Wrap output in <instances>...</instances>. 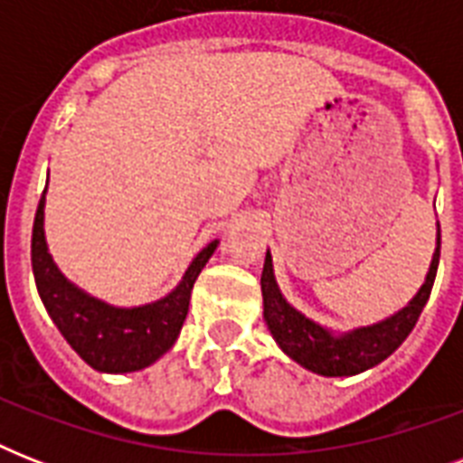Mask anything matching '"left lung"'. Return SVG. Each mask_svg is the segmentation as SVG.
Segmentation results:
<instances>
[{
  "mask_svg": "<svg viewBox=\"0 0 463 463\" xmlns=\"http://www.w3.org/2000/svg\"><path fill=\"white\" fill-rule=\"evenodd\" d=\"M439 264V228H438V250L432 254L430 271L425 276V283L403 309L370 326H360L348 334H331L317 322L300 315L296 307L286 303L281 290L276 286L274 264L271 254L267 252L264 271H261V296H264V319L269 324L271 336L281 351L293 358L298 365L307 367L312 373L324 377H351V374L365 373L384 358H389L399 345L406 341L418 317L423 312L428 298H430L435 274Z\"/></svg>",
  "mask_w": 463,
  "mask_h": 463,
  "instance_id": "1",
  "label": "left lung"
}]
</instances>
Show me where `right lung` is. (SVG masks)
I'll use <instances>...</instances> for the list:
<instances>
[{
	"instance_id": "obj_1",
	"label": "right lung",
	"mask_w": 463,
	"mask_h": 463,
	"mask_svg": "<svg viewBox=\"0 0 463 463\" xmlns=\"http://www.w3.org/2000/svg\"><path fill=\"white\" fill-rule=\"evenodd\" d=\"M45 192L40 196L33 221L31 261L40 300L52 317L67 344L98 373H134L170 351L182 324L187 319L189 296L196 276L216 250L218 240L209 242L182 276L170 296L141 307H112L90 298L69 283L54 267L45 242Z\"/></svg>"
}]
</instances>
